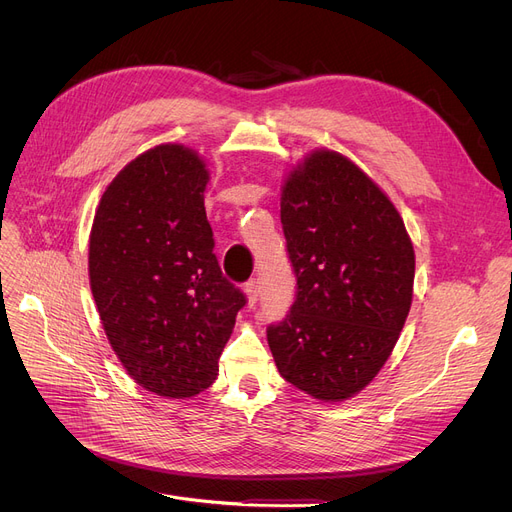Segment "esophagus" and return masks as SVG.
<instances>
[{"instance_id":"1","label":"esophagus","mask_w":512,"mask_h":512,"mask_svg":"<svg viewBox=\"0 0 512 512\" xmlns=\"http://www.w3.org/2000/svg\"><path fill=\"white\" fill-rule=\"evenodd\" d=\"M245 292H247L249 305L253 307V305L257 303V299H259V282H257V280H249V282L245 284Z\"/></svg>"}]
</instances>
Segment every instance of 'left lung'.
Listing matches in <instances>:
<instances>
[{"mask_svg": "<svg viewBox=\"0 0 512 512\" xmlns=\"http://www.w3.org/2000/svg\"><path fill=\"white\" fill-rule=\"evenodd\" d=\"M280 220L297 299L267 326L276 367L313 398H351L384 367L411 309L405 222L378 184L328 149L292 168Z\"/></svg>", "mask_w": 512, "mask_h": 512, "instance_id": "left-lung-1", "label": "left lung"}]
</instances>
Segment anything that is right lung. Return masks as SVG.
<instances>
[{
    "instance_id": "1",
    "label": "right lung",
    "mask_w": 512,
    "mask_h": 512,
    "mask_svg": "<svg viewBox=\"0 0 512 512\" xmlns=\"http://www.w3.org/2000/svg\"><path fill=\"white\" fill-rule=\"evenodd\" d=\"M209 172L184 145H157L110 182L89 238L91 292L130 378L188 398L218 378L247 297L213 253L203 193Z\"/></svg>"
}]
</instances>
